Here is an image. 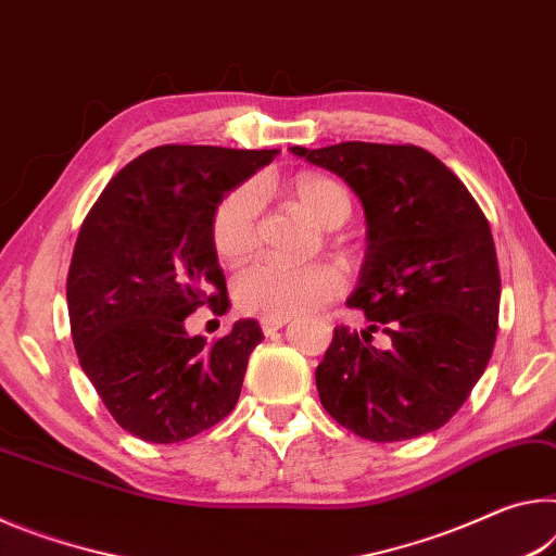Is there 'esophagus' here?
<instances>
[{
    "label": "esophagus",
    "mask_w": 556,
    "mask_h": 556,
    "mask_svg": "<svg viewBox=\"0 0 556 556\" xmlns=\"http://www.w3.org/2000/svg\"><path fill=\"white\" fill-rule=\"evenodd\" d=\"M286 325H288V320H278V317H263L261 330H263V334H273V332L283 330Z\"/></svg>",
    "instance_id": "34e87169"
}]
</instances>
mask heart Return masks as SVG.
<instances>
[{
    "mask_svg": "<svg viewBox=\"0 0 556 556\" xmlns=\"http://www.w3.org/2000/svg\"><path fill=\"white\" fill-rule=\"evenodd\" d=\"M290 199L311 222L323 229H338L352 214L348 189L330 177L300 175L290 185ZM261 199L256 187H236L216 204L212 216V243L216 256L229 266H239L258 243ZM344 273L332 261H317L311 266L290 263H256L241 270L233 280V303L245 315L278 317L288 320L307 315L340 295Z\"/></svg>",
    "mask_w": 556,
    "mask_h": 556,
    "instance_id": "heart-1",
    "label": "heart"
}]
</instances>
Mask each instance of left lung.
I'll return each instance as SVG.
<instances>
[{
	"instance_id": "1",
	"label": "left lung",
	"mask_w": 556,
	"mask_h": 556,
	"mask_svg": "<svg viewBox=\"0 0 556 556\" xmlns=\"http://www.w3.org/2000/svg\"><path fill=\"white\" fill-rule=\"evenodd\" d=\"M359 197L367 253L348 305L369 327H334L317 364L325 412L367 441L391 443L448 421L495 348L500 270L485 214L439 157L416 144L290 148ZM381 326L392 348L377 351Z\"/></svg>"
}]
</instances>
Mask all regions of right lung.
Masks as SVG:
<instances>
[{
	"label": "right lung",
	"instance_id": "add662e5",
	"mask_svg": "<svg viewBox=\"0 0 556 556\" xmlns=\"http://www.w3.org/2000/svg\"><path fill=\"white\" fill-rule=\"evenodd\" d=\"M276 154L162 144L117 172L80 226L66 280L73 344L108 412L142 441L192 439L239 402L258 323L208 344L185 320L229 305L214 208Z\"/></svg>",
	"mask_w": 556,
	"mask_h": 556
}]
</instances>
